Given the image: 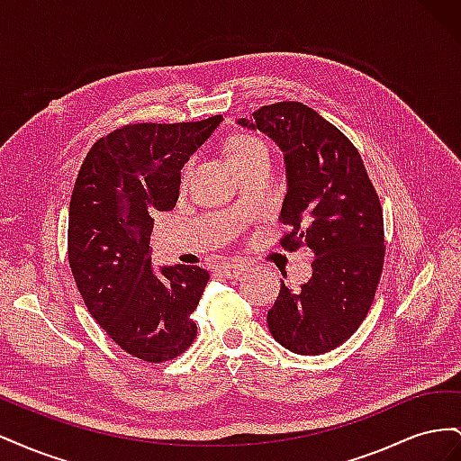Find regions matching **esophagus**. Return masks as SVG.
Here are the masks:
<instances>
[{"label": "esophagus", "mask_w": 461, "mask_h": 461, "mask_svg": "<svg viewBox=\"0 0 461 461\" xmlns=\"http://www.w3.org/2000/svg\"><path fill=\"white\" fill-rule=\"evenodd\" d=\"M242 271H244V265L239 263V261L222 263V265H219V267H217V273H219L221 276H225V278H236V276H240Z\"/></svg>", "instance_id": "34e87169"}]
</instances>
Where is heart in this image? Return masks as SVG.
<instances>
[{"mask_svg":"<svg viewBox=\"0 0 461 461\" xmlns=\"http://www.w3.org/2000/svg\"><path fill=\"white\" fill-rule=\"evenodd\" d=\"M229 159L232 165H239L258 156H269L267 146L256 136H239L229 146Z\"/></svg>","mask_w":461,"mask_h":461,"instance_id":"1","label":"heart"}]
</instances>
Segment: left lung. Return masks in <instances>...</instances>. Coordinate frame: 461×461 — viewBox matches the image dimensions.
<instances>
[{"label": "left lung", "instance_id": "8db88e82", "mask_svg": "<svg viewBox=\"0 0 461 461\" xmlns=\"http://www.w3.org/2000/svg\"><path fill=\"white\" fill-rule=\"evenodd\" d=\"M281 148L286 196L281 240L313 252L312 278L300 290L281 283L267 312L273 339L300 356H319L346 342L366 319L384 261L383 209L359 151L300 102H281L239 119ZM286 276V275H285Z\"/></svg>", "mask_w": 461, "mask_h": 461}]
</instances>
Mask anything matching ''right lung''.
<instances>
[{"mask_svg": "<svg viewBox=\"0 0 461 461\" xmlns=\"http://www.w3.org/2000/svg\"><path fill=\"white\" fill-rule=\"evenodd\" d=\"M222 121L127 124L100 138L68 205V265L90 315L124 352L161 364L196 339L209 273L151 265V213L171 212L180 169Z\"/></svg>", "mask_w": 461, "mask_h": 461, "instance_id": "right-lung-1", "label": "right lung"}]
</instances>
